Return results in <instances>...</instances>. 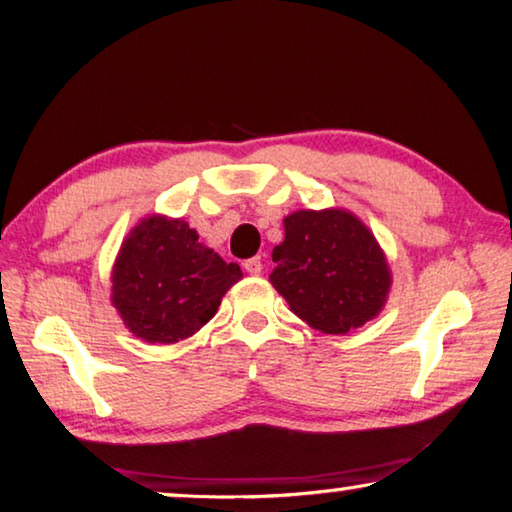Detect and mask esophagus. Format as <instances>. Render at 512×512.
Instances as JSON below:
<instances>
[{
	"instance_id": "esophagus-1",
	"label": "esophagus",
	"mask_w": 512,
	"mask_h": 512,
	"mask_svg": "<svg viewBox=\"0 0 512 512\" xmlns=\"http://www.w3.org/2000/svg\"><path fill=\"white\" fill-rule=\"evenodd\" d=\"M244 270H247L249 274H261L263 272L261 256H254V258H249V261H244Z\"/></svg>"
}]
</instances>
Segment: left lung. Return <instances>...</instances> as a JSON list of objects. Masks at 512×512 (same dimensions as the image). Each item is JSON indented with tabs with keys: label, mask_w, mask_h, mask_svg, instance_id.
Listing matches in <instances>:
<instances>
[{
	"label": "left lung",
	"mask_w": 512,
	"mask_h": 512,
	"mask_svg": "<svg viewBox=\"0 0 512 512\" xmlns=\"http://www.w3.org/2000/svg\"><path fill=\"white\" fill-rule=\"evenodd\" d=\"M272 251V286L314 330L346 335L379 314L390 291L385 256L360 219L344 210H300L284 219Z\"/></svg>",
	"instance_id": "8db88e82"
}]
</instances>
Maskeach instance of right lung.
<instances>
[{
  "mask_svg": "<svg viewBox=\"0 0 512 512\" xmlns=\"http://www.w3.org/2000/svg\"><path fill=\"white\" fill-rule=\"evenodd\" d=\"M240 279V265L203 247L182 219L150 217L122 244L113 305L136 337L175 344L201 330Z\"/></svg>",
  "mask_w": 512,
  "mask_h": 512,
  "instance_id": "right-lung-1",
  "label": "right lung"
}]
</instances>
